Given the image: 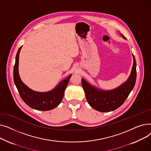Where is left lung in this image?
Listing matches in <instances>:
<instances>
[{"label":"left lung","mask_w":151,"mask_h":151,"mask_svg":"<svg viewBox=\"0 0 151 151\" xmlns=\"http://www.w3.org/2000/svg\"><path fill=\"white\" fill-rule=\"evenodd\" d=\"M124 38L125 37L123 36ZM133 57V65L131 75L125 83L116 89L100 91L81 80L82 86L86 93V100L93 109L100 112H109L120 107L129 97L133 89L137 80V63Z\"/></svg>","instance_id":"obj_1"}]
</instances>
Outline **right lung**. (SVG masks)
Listing matches in <instances>:
<instances>
[{
  "mask_svg": "<svg viewBox=\"0 0 151 151\" xmlns=\"http://www.w3.org/2000/svg\"><path fill=\"white\" fill-rule=\"evenodd\" d=\"M21 46L16 55L13 69L14 84L22 100L30 108L40 111H49L57 107L61 102L71 75L61 81L54 89L47 92H38L30 89L24 84L19 76L18 63Z\"/></svg>",
  "mask_w": 151,
  "mask_h": 151,
  "instance_id": "right-lung-1",
  "label": "right lung"
}]
</instances>
